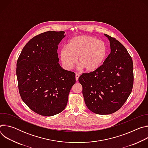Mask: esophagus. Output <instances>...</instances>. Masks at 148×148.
Segmentation results:
<instances>
[{"instance_id":"1","label":"esophagus","mask_w":148,"mask_h":148,"mask_svg":"<svg viewBox=\"0 0 148 148\" xmlns=\"http://www.w3.org/2000/svg\"><path fill=\"white\" fill-rule=\"evenodd\" d=\"M79 77V74H75V79H76L77 81L78 80Z\"/></svg>"}]
</instances>
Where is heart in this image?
I'll use <instances>...</instances> for the list:
<instances>
[{
	"mask_svg": "<svg viewBox=\"0 0 148 148\" xmlns=\"http://www.w3.org/2000/svg\"><path fill=\"white\" fill-rule=\"evenodd\" d=\"M107 53L104 42L89 36H78L67 43L66 48L60 52L62 64L65 69L70 70L77 64L87 73L98 70L103 63Z\"/></svg>",
	"mask_w": 148,
	"mask_h": 148,
	"instance_id": "heart-1",
	"label": "heart"
}]
</instances>
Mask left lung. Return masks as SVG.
Listing matches in <instances>:
<instances>
[{
	"label": "left lung",
	"mask_w": 148,
	"mask_h": 148,
	"mask_svg": "<svg viewBox=\"0 0 148 148\" xmlns=\"http://www.w3.org/2000/svg\"><path fill=\"white\" fill-rule=\"evenodd\" d=\"M111 53L96 71L78 78L87 108L99 115L119 110L130 95L134 85L133 61L126 48L107 34Z\"/></svg>",
	"instance_id": "8db88e82"
}]
</instances>
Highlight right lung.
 Here are the masks:
<instances>
[{"label": "right lung", "instance_id": "right-lung-1", "mask_svg": "<svg viewBox=\"0 0 148 148\" xmlns=\"http://www.w3.org/2000/svg\"><path fill=\"white\" fill-rule=\"evenodd\" d=\"M65 32L48 31L29 41L17 61L19 94L34 112L51 116L64 110L75 83L74 72L58 64V45Z\"/></svg>", "mask_w": 148, "mask_h": 148}]
</instances>
